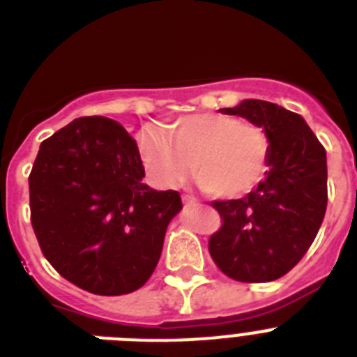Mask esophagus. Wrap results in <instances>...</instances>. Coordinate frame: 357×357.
<instances>
[{"label": "esophagus", "mask_w": 357, "mask_h": 357, "mask_svg": "<svg viewBox=\"0 0 357 357\" xmlns=\"http://www.w3.org/2000/svg\"><path fill=\"white\" fill-rule=\"evenodd\" d=\"M182 202H184L185 206H193V204H197V200H195L191 195H182Z\"/></svg>", "instance_id": "34e87169"}]
</instances>
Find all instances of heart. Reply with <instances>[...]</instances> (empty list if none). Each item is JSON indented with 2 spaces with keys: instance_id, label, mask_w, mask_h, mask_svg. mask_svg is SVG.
Instances as JSON below:
<instances>
[{
  "instance_id": "b5f03b06",
  "label": "heart",
  "mask_w": 357,
  "mask_h": 357,
  "mask_svg": "<svg viewBox=\"0 0 357 357\" xmlns=\"http://www.w3.org/2000/svg\"><path fill=\"white\" fill-rule=\"evenodd\" d=\"M139 150L159 185L169 188L184 181L191 164L204 193L232 200L250 193L263 181L272 143L259 125L220 112H198L169 123L164 135L141 134Z\"/></svg>"
}]
</instances>
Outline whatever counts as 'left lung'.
<instances>
[{
    "label": "left lung",
    "instance_id": "1",
    "mask_svg": "<svg viewBox=\"0 0 357 357\" xmlns=\"http://www.w3.org/2000/svg\"><path fill=\"white\" fill-rule=\"evenodd\" d=\"M259 125L272 151L264 181L238 200L211 206L222 227L209 238L216 266L239 282H270L291 270L314 241L327 209L326 148L302 116L263 100L220 109Z\"/></svg>",
    "mask_w": 357,
    "mask_h": 357
}]
</instances>
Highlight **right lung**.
Instances as JSON below:
<instances>
[{"label":"right lung","instance_id":"add662e5","mask_svg":"<svg viewBox=\"0 0 357 357\" xmlns=\"http://www.w3.org/2000/svg\"><path fill=\"white\" fill-rule=\"evenodd\" d=\"M135 139L118 121L85 116L40 143L30 220L44 257L94 295L139 289L159 263L181 195L143 184Z\"/></svg>","mask_w":357,"mask_h":357}]
</instances>
